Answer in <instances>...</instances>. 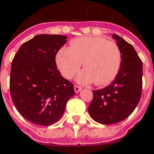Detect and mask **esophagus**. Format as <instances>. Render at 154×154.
Instances as JSON below:
<instances>
[{
  "mask_svg": "<svg viewBox=\"0 0 154 154\" xmlns=\"http://www.w3.org/2000/svg\"><path fill=\"white\" fill-rule=\"evenodd\" d=\"M74 91L76 93H78V92H80L82 91V87L78 86H74Z\"/></svg>",
  "mask_w": 154,
  "mask_h": 154,
  "instance_id": "34e87169",
  "label": "esophagus"
}]
</instances>
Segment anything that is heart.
Wrapping results in <instances>:
<instances>
[{"instance_id": "heart-1", "label": "heart", "mask_w": 154, "mask_h": 154, "mask_svg": "<svg viewBox=\"0 0 154 154\" xmlns=\"http://www.w3.org/2000/svg\"><path fill=\"white\" fill-rule=\"evenodd\" d=\"M63 77L70 79L80 69L76 80L81 84L94 82L105 86L114 80L120 70L122 54L118 45L101 36H86L75 38L70 47H63L55 58Z\"/></svg>"}]
</instances>
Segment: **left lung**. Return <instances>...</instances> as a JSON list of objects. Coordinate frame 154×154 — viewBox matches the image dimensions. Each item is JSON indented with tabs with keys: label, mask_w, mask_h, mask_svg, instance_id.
I'll list each match as a JSON object with an SVG mask.
<instances>
[{
	"label": "left lung",
	"mask_w": 154,
	"mask_h": 154,
	"mask_svg": "<svg viewBox=\"0 0 154 154\" xmlns=\"http://www.w3.org/2000/svg\"><path fill=\"white\" fill-rule=\"evenodd\" d=\"M122 54V64L109 86L93 91L88 112L100 124L120 122L131 114L140 102L142 91L143 64L131 44L117 34L112 35Z\"/></svg>",
	"instance_id": "left-lung-1"
}]
</instances>
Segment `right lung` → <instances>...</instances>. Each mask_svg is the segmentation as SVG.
<instances>
[{
  "label": "right lung",
  "mask_w": 154,
  "mask_h": 154,
  "mask_svg": "<svg viewBox=\"0 0 154 154\" xmlns=\"http://www.w3.org/2000/svg\"><path fill=\"white\" fill-rule=\"evenodd\" d=\"M63 35L40 34L23 43L14 55L10 89L18 112L32 123L48 126L60 120L74 86L57 69L55 56L67 42Z\"/></svg>",
  "instance_id": "add662e5"
}]
</instances>
